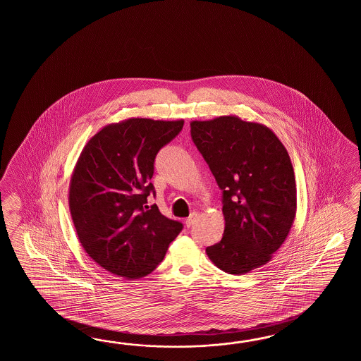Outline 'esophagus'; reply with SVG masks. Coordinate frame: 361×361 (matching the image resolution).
<instances>
[{
    "mask_svg": "<svg viewBox=\"0 0 361 361\" xmlns=\"http://www.w3.org/2000/svg\"><path fill=\"white\" fill-rule=\"evenodd\" d=\"M197 218H199V214H197L196 212H193V213H191V215L185 219V226H187V227H191V226H193L195 222L197 221Z\"/></svg>",
    "mask_w": 361,
    "mask_h": 361,
    "instance_id": "obj_1",
    "label": "esophagus"
}]
</instances>
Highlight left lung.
<instances>
[{
    "label": "left lung",
    "mask_w": 361,
    "mask_h": 361,
    "mask_svg": "<svg viewBox=\"0 0 361 361\" xmlns=\"http://www.w3.org/2000/svg\"><path fill=\"white\" fill-rule=\"evenodd\" d=\"M193 143L223 191V238L207 246L209 259L231 275L269 263L297 214L292 161L266 125L238 116L191 121Z\"/></svg>",
    "instance_id": "left-lung-1"
}]
</instances>
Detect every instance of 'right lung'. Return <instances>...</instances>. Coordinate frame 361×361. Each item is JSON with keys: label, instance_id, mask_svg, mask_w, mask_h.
<instances>
[{"label": "right lung", "instance_id": "right-lung-1", "mask_svg": "<svg viewBox=\"0 0 361 361\" xmlns=\"http://www.w3.org/2000/svg\"><path fill=\"white\" fill-rule=\"evenodd\" d=\"M183 123L139 117L108 123L77 159L68 192L77 238L92 261L114 275H149L183 228L156 204L146 205L154 192L149 180L156 154Z\"/></svg>", "mask_w": 361, "mask_h": 361}]
</instances>
